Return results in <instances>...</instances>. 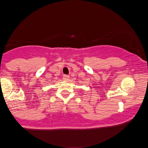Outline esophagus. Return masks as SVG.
I'll return each instance as SVG.
<instances>
[{
    "instance_id": "esophagus-1",
    "label": "esophagus",
    "mask_w": 148,
    "mask_h": 148,
    "mask_svg": "<svg viewBox=\"0 0 148 148\" xmlns=\"http://www.w3.org/2000/svg\"><path fill=\"white\" fill-rule=\"evenodd\" d=\"M64 79L65 81H68L69 79V77L68 75H64Z\"/></svg>"
}]
</instances>
